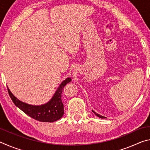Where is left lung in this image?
<instances>
[{"instance_id": "left-lung-1", "label": "left lung", "mask_w": 150, "mask_h": 150, "mask_svg": "<svg viewBox=\"0 0 150 150\" xmlns=\"http://www.w3.org/2000/svg\"><path fill=\"white\" fill-rule=\"evenodd\" d=\"M93 112L95 113V115L96 116H97L98 117H99V118H105V116H101V115H98V114H97V113H96L95 111L93 110Z\"/></svg>"}]
</instances>
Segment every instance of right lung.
Wrapping results in <instances>:
<instances>
[{
  "label": "right lung",
  "instance_id": "add662e5",
  "mask_svg": "<svg viewBox=\"0 0 150 150\" xmlns=\"http://www.w3.org/2000/svg\"><path fill=\"white\" fill-rule=\"evenodd\" d=\"M71 81V78H67L63 81L51 100L41 106L30 105L21 102L12 95L8 88V92L14 105L30 117L40 122H53L60 119L64 114V108L62 100V93L66 84L69 83Z\"/></svg>",
  "mask_w": 150,
  "mask_h": 150
}]
</instances>
